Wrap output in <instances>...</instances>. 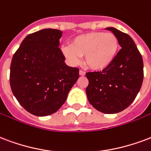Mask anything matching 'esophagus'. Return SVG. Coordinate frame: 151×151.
I'll list each match as a JSON object with an SVG mask.
<instances>
[{
    "label": "esophagus",
    "instance_id": "esophagus-1",
    "mask_svg": "<svg viewBox=\"0 0 151 151\" xmlns=\"http://www.w3.org/2000/svg\"><path fill=\"white\" fill-rule=\"evenodd\" d=\"M79 73H80V76H85L84 71H81V70H80V72H79Z\"/></svg>",
    "mask_w": 151,
    "mask_h": 151
}]
</instances>
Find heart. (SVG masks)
<instances>
[{
  "label": "heart",
  "mask_w": 151,
  "mask_h": 151,
  "mask_svg": "<svg viewBox=\"0 0 151 151\" xmlns=\"http://www.w3.org/2000/svg\"><path fill=\"white\" fill-rule=\"evenodd\" d=\"M119 42L112 32H90L79 35L72 40L70 46L61 48L63 56L71 64H77L83 56L88 68L104 71L113 63L117 55Z\"/></svg>",
  "instance_id": "1"
}]
</instances>
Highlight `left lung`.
<instances>
[{
    "label": "left lung",
    "mask_w": 151,
    "mask_h": 151,
    "mask_svg": "<svg viewBox=\"0 0 151 151\" xmlns=\"http://www.w3.org/2000/svg\"><path fill=\"white\" fill-rule=\"evenodd\" d=\"M106 29L117 37L122 48L107 68L86 73L89 81L86 93L97 111L115 114L130 106L138 95L143 80V61L129 35L113 27Z\"/></svg>",
    "instance_id": "8db88e82"
}]
</instances>
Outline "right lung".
<instances>
[{"label": "right lung", "mask_w": 151, "mask_h": 151, "mask_svg": "<svg viewBox=\"0 0 151 151\" xmlns=\"http://www.w3.org/2000/svg\"><path fill=\"white\" fill-rule=\"evenodd\" d=\"M62 31L45 28L29 34L13 55L10 86L21 106L37 116L58 111L79 79L59 48Z\"/></svg>", "instance_id": "obj_1"}]
</instances>
